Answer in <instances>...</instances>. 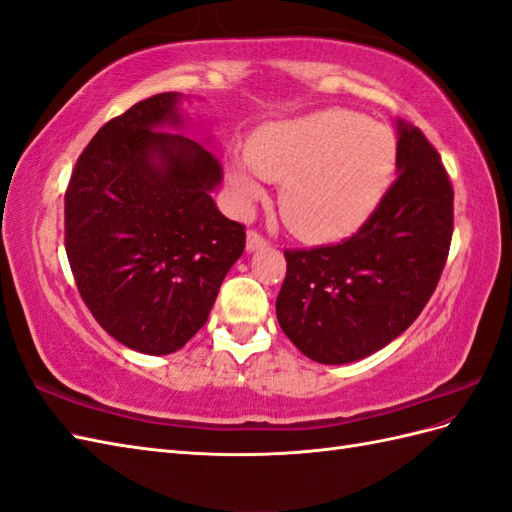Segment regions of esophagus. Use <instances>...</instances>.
<instances>
[{
  "label": "esophagus",
  "instance_id": "obj_1",
  "mask_svg": "<svg viewBox=\"0 0 512 512\" xmlns=\"http://www.w3.org/2000/svg\"><path fill=\"white\" fill-rule=\"evenodd\" d=\"M266 244H268L266 239L259 235L257 231H248V235H246V250H257V248H262Z\"/></svg>",
  "mask_w": 512,
  "mask_h": 512
}]
</instances>
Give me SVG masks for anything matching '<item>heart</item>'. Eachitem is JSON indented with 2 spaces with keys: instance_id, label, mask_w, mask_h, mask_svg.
<instances>
[{
  "instance_id": "b5f03b06",
  "label": "heart",
  "mask_w": 512,
  "mask_h": 512,
  "mask_svg": "<svg viewBox=\"0 0 512 512\" xmlns=\"http://www.w3.org/2000/svg\"><path fill=\"white\" fill-rule=\"evenodd\" d=\"M396 140L387 127L347 110H321L268 123L248 140L246 156L226 162L239 206L281 182L279 209L292 233L312 242L361 228L394 178Z\"/></svg>"
}]
</instances>
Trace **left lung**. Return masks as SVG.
Segmentation results:
<instances>
[{"mask_svg": "<svg viewBox=\"0 0 512 512\" xmlns=\"http://www.w3.org/2000/svg\"><path fill=\"white\" fill-rule=\"evenodd\" d=\"M398 176L341 244L286 250L277 321L301 354L343 365L378 352L418 319L447 264L453 187L418 127L398 121Z\"/></svg>", "mask_w": 512, "mask_h": 512, "instance_id": "1", "label": "left lung"}]
</instances>
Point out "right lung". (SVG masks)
I'll return each mask as SVG.
<instances>
[{"instance_id":"add662e5","label":"right lung","mask_w":512,"mask_h":512,"mask_svg":"<svg viewBox=\"0 0 512 512\" xmlns=\"http://www.w3.org/2000/svg\"><path fill=\"white\" fill-rule=\"evenodd\" d=\"M180 94L149 96L105 123L65 191V253L101 328L136 352L180 350L209 319L246 233L211 198L213 151L184 129Z\"/></svg>"}]
</instances>
